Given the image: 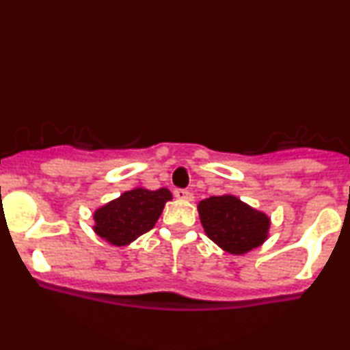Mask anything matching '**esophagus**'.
<instances>
[{
  "label": "esophagus",
  "mask_w": 350,
  "mask_h": 350,
  "mask_svg": "<svg viewBox=\"0 0 350 350\" xmlns=\"http://www.w3.org/2000/svg\"><path fill=\"white\" fill-rule=\"evenodd\" d=\"M174 196L178 199H183V201H193V193L188 191V189L176 188V189H174Z\"/></svg>",
  "instance_id": "esophagus-1"
}]
</instances>
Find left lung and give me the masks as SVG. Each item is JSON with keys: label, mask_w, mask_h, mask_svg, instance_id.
I'll use <instances>...</instances> for the list:
<instances>
[{"label": "left lung", "mask_w": 350, "mask_h": 350, "mask_svg": "<svg viewBox=\"0 0 350 350\" xmlns=\"http://www.w3.org/2000/svg\"><path fill=\"white\" fill-rule=\"evenodd\" d=\"M208 238L230 254L249 252L267 239L270 219L234 196H212L198 206Z\"/></svg>", "instance_id": "8db88e82"}]
</instances>
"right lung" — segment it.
<instances>
[{
  "label": "right lung",
  "mask_w": 350,
  "mask_h": 350,
  "mask_svg": "<svg viewBox=\"0 0 350 350\" xmlns=\"http://www.w3.org/2000/svg\"><path fill=\"white\" fill-rule=\"evenodd\" d=\"M170 199L172 193L165 188L131 189L94 212V231L114 246H125L154 228Z\"/></svg>",
  "instance_id": "add662e5"
}]
</instances>
